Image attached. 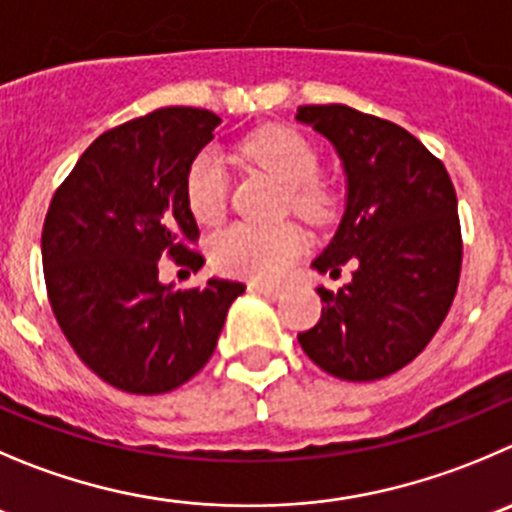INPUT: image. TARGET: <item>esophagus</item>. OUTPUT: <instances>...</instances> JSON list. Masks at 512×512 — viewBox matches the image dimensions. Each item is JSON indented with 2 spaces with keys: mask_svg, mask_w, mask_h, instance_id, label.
I'll list each match as a JSON object with an SVG mask.
<instances>
[{
  "mask_svg": "<svg viewBox=\"0 0 512 512\" xmlns=\"http://www.w3.org/2000/svg\"><path fill=\"white\" fill-rule=\"evenodd\" d=\"M248 291H253V294L266 296V299H279V296H281L279 286H274V284H261V281H251V284H248Z\"/></svg>",
  "mask_w": 512,
  "mask_h": 512,
  "instance_id": "esophagus-1",
  "label": "esophagus"
}]
</instances>
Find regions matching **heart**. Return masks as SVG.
<instances>
[{
    "label": "heart",
    "mask_w": 512,
    "mask_h": 512,
    "mask_svg": "<svg viewBox=\"0 0 512 512\" xmlns=\"http://www.w3.org/2000/svg\"><path fill=\"white\" fill-rule=\"evenodd\" d=\"M251 163L274 175L289 188V203L296 213L321 221L329 213L332 198L321 186L319 153L301 133L291 128H271L253 133L243 145ZM228 175L216 150H203L186 173V203L198 223H216L226 211ZM306 251L304 233L296 226H251L233 223L211 238V264L228 276L256 281H276Z\"/></svg>",
    "instance_id": "b5f03b06"
}]
</instances>
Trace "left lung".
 <instances>
[{
	"mask_svg": "<svg viewBox=\"0 0 512 512\" xmlns=\"http://www.w3.org/2000/svg\"><path fill=\"white\" fill-rule=\"evenodd\" d=\"M296 120L334 145L347 178L344 216L311 269L339 276L354 266L339 291L316 289L321 319L299 344L332 377H389L430 344L455 299V188L445 165L389 120L347 105H304Z\"/></svg>",
	"mask_w": 512,
	"mask_h": 512,
	"instance_id": "1",
	"label": "left lung"
}]
</instances>
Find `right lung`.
<instances>
[{"mask_svg":"<svg viewBox=\"0 0 512 512\" xmlns=\"http://www.w3.org/2000/svg\"><path fill=\"white\" fill-rule=\"evenodd\" d=\"M221 118L160 107L102 133L55 193L42 228L52 311L77 357L130 394H163L196 377L246 286L160 284L158 261L198 271L186 173Z\"/></svg>","mask_w":512,"mask_h":512,"instance_id":"1","label":"right lung"}]
</instances>
